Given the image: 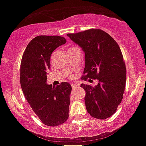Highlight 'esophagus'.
<instances>
[{
  "instance_id": "esophagus-1",
  "label": "esophagus",
  "mask_w": 146,
  "mask_h": 146,
  "mask_svg": "<svg viewBox=\"0 0 146 146\" xmlns=\"http://www.w3.org/2000/svg\"><path fill=\"white\" fill-rule=\"evenodd\" d=\"M71 86H72V88H76V87L78 86L77 85H76V84H71Z\"/></svg>"
}]
</instances>
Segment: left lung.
Here are the masks:
<instances>
[{
  "label": "left lung",
  "mask_w": 146,
  "mask_h": 146,
  "mask_svg": "<svg viewBox=\"0 0 146 146\" xmlns=\"http://www.w3.org/2000/svg\"><path fill=\"white\" fill-rule=\"evenodd\" d=\"M85 52V69L81 79L98 80L96 86L81 84L85 90L87 111L94 118L105 119L117 111L123 99L126 70L118 44L100 29L68 34Z\"/></svg>",
  "instance_id": "obj_1"
}]
</instances>
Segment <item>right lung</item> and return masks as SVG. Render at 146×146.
<instances>
[{"instance_id":"add662e5","label":"right lung","mask_w":146,"mask_h":146,"mask_svg":"<svg viewBox=\"0 0 146 146\" xmlns=\"http://www.w3.org/2000/svg\"><path fill=\"white\" fill-rule=\"evenodd\" d=\"M66 42L63 36H37L28 44L22 57L20 80L23 94L34 112L48 126L62 124L68 118L70 85L46 84L51 54Z\"/></svg>"}]
</instances>
